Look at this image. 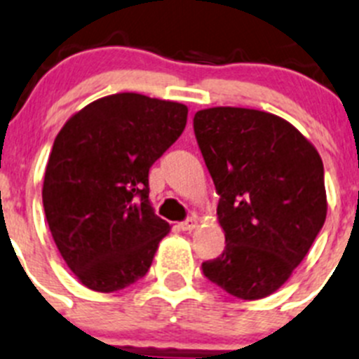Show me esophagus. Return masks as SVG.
Masks as SVG:
<instances>
[{
  "instance_id": "34e87169",
  "label": "esophagus",
  "mask_w": 359,
  "mask_h": 359,
  "mask_svg": "<svg viewBox=\"0 0 359 359\" xmlns=\"http://www.w3.org/2000/svg\"><path fill=\"white\" fill-rule=\"evenodd\" d=\"M196 225H198V219L195 216H191L186 221H182V223H179V229L184 230V232H189V230L196 229Z\"/></svg>"
}]
</instances>
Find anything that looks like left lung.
I'll return each mask as SVG.
<instances>
[{
  "instance_id": "left-lung-1",
  "label": "left lung",
  "mask_w": 359,
  "mask_h": 359,
  "mask_svg": "<svg viewBox=\"0 0 359 359\" xmlns=\"http://www.w3.org/2000/svg\"><path fill=\"white\" fill-rule=\"evenodd\" d=\"M193 127L226 243L202 264L203 274L239 299H262L289 280L323 230V159L296 127L259 109H202Z\"/></svg>"
}]
</instances>
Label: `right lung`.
Instances as JSON below:
<instances>
[{
	"instance_id": "obj_1",
	"label": "right lung",
	"mask_w": 359,
	"mask_h": 359,
	"mask_svg": "<svg viewBox=\"0 0 359 359\" xmlns=\"http://www.w3.org/2000/svg\"><path fill=\"white\" fill-rule=\"evenodd\" d=\"M186 122L184 104L115 93L76 113L56 136L43 210L63 260L88 289L115 292L149 273L170 230L149 202V170Z\"/></svg>"
}]
</instances>
